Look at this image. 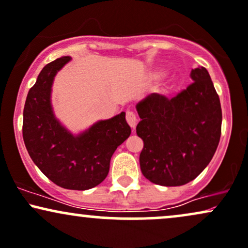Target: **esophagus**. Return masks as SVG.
Returning <instances> with one entry per match:
<instances>
[{
	"label": "esophagus",
	"mask_w": 248,
	"mask_h": 248,
	"mask_svg": "<svg viewBox=\"0 0 248 248\" xmlns=\"http://www.w3.org/2000/svg\"><path fill=\"white\" fill-rule=\"evenodd\" d=\"M126 120L128 122V124H129V126L132 128H134L137 124V116L134 112L127 111L126 112Z\"/></svg>",
	"instance_id": "34e87169"
}]
</instances>
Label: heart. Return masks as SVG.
I'll return each instance as SVG.
<instances>
[{"label":"heart","instance_id":"heart-1","mask_svg":"<svg viewBox=\"0 0 248 248\" xmlns=\"http://www.w3.org/2000/svg\"><path fill=\"white\" fill-rule=\"evenodd\" d=\"M162 71H155V73H153L151 74V78H154V79H157V78H159L160 76H162Z\"/></svg>","mask_w":248,"mask_h":248}]
</instances>
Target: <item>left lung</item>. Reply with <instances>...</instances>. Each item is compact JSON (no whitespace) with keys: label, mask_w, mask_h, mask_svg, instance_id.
I'll return each instance as SVG.
<instances>
[{"label":"left lung","mask_w":248,"mask_h":248,"mask_svg":"<svg viewBox=\"0 0 248 248\" xmlns=\"http://www.w3.org/2000/svg\"><path fill=\"white\" fill-rule=\"evenodd\" d=\"M193 83L169 99L151 93L137 104V136L142 174L160 186H181L207 168L222 132L219 97L203 67L190 73Z\"/></svg>","instance_id":"1"}]
</instances>
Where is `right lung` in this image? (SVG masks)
Masks as SVG:
<instances>
[{
    "label": "right lung",
    "instance_id": "add662e5",
    "mask_svg": "<svg viewBox=\"0 0 248 248\" xmlns=\"http://www.w3.org/2000/svg\"><path fill=\"white\" fill-rule=\"evenodd\" d=\"M56 59L43 68L30 89L23 112V139L39 170L65 189L85 190L107 177L116 148L130 135L126 113L99 121L78 136L60 124L50 106V89L56 73L69 61Z\"/></svg>",
    "mask_w": 248,
    "mask_h": 248
}]
</instances>
